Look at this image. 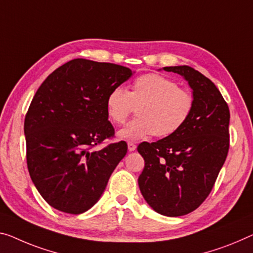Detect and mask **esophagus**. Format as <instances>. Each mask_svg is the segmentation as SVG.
I'll list each match as a JSON object with an SVG mask.
<instances>
[{"label": "esophagus", "instance_id": "esophagus-1", "mask_svg": "<svg viewBox=\"0 0 253 253\" xmlns=\"http://www.w3.org/2000/svg\"><path fill=\"white\" fill-rule=\"evenodd\" d=\"M135 149H137V146H135L133 142L127 143V150H129V151H134Z\"/></svg>", "mask_w": 253, "mask_h": 253}]
</instances>
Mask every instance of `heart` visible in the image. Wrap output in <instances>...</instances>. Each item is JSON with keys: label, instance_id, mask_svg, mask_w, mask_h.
<instances>
[{"label": "heart", "instance_id": "1", "mask_svg": "<svg viewBox=\"0 0 253 253\" xmlns=\"http://www.w3.org/2000/svg\"><path fill=\"white\" fill-rule=\"evenodd\" d=\"M193 97L164 76L148 73L137 78L131 91L115 87L106 97V113L115 124H123L139 106V118L118 132L120 139L140 141L156 134L169 137L182 129L193 111Z\"/></svg>", "mask_w": 253, "mask_h": 253}]
</instances>
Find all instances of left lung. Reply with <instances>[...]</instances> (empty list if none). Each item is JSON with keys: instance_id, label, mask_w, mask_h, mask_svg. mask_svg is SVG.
Returning <instances> with one entry per match:
<instances>
[{"instance_id": "left-lung-1", "label": "left lung", "mask_w": 253, "mask_h": 253, "mask_svg": "<svg viewBox=\"0 0 253 253\" xmlns=\"http://www.w3.org/2000/svg\"><path fill=\"white\" fill-rule=\"evenodd\" d=\"M163 70L188 81L193 111L176 133L138 146L145 159L138 184L155 211L177 217L199 207L215 184L230 147V110L213 83L197 70L188 65Z\"/></svg>"}]
</instances>
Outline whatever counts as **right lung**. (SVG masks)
Instances as JSON below:
<instances>
[{
	"instance_id": "obj_1",
	"label": "right lung",
	"mask_w": 253,
	"mask_h": 253,
	"mask_svg": "<svg viewBox=\"0 0 253 253\" xmlns=\"http://www.w3.org/2000/svg\"><path fill=\"white\" fill-rule=\"evenodd\" d=\"M133 73L122 65L76 59L38 88L25 119L27 165L53 208L73 215L90 209L126 155L124 141L90 148L114 134L106 97Z\"/></svg>"
}]
</instances>
